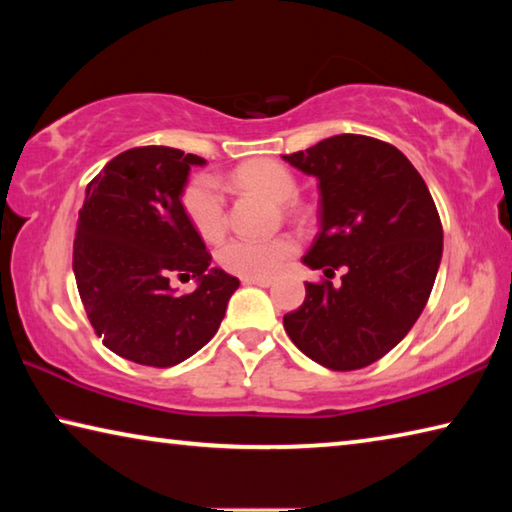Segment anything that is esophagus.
Wrapping results in <instances>:
<instances>
[{"instance_id":"obj_1","label":"esophagus","mask_w":512,"mask_h":512,"mask_svg":"<svg viewBox=\"0 0 512 512\" xmlns=\"http://www.w3.org/2000/svg\"><path fill=\"white\" fill-rule=\"evenodd\" d=\"M244 284H253V287H271L273 280L271 277H241Z\"/></svg>"}]
</instances>
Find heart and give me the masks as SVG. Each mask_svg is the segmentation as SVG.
Here are the masks:
<instances>
[{"label":"heart","instance_id":"obj_1","mask_svg":"<svg viewBox=\"0 0 512 512\" xmlns=\"http://www.w3.org/2000/svg\"><path fill=\"white\" fill-rule=\"evenodd\" d=\"M232 183L264 196L275 205L289 203L298 192L289 169L273 160H253L232 171ZM183 210L189 223L205 241H219L228 228L219 183L212 176H196L183 189ZM296 253V239L275 235L266 239H230L219 248L216 259L228 273L241 277H268L280 271Z\"/></svg>","mask_w":512,"mask_h":512}]
</instances>
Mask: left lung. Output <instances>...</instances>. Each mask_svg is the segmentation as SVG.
I'll return each instance as SVG.
<instances>
[{
  "mask_svg": "<svg viewBox=\"0 0 512 512\" xmlns=\"http://www.w3.org/2000/svg\"><path fill=\"white\" fill-rule=\"evenodd\" d=\"M318 180L320 232L302 257L341 282H305V302L284 316L300 352L329 370H359L384 357L420 318L443 257L436 203L393 144L334 135L282 155Z\"/></svg>",
  "mask_w": 512,
  "mask_h": 512,
  "instance_id": "8db88e82",
  "label": "left lung"
}]
</instances>
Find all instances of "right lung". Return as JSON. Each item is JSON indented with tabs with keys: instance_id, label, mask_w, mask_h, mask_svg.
<instances>
[{
	"instance_id": "right-lung-1",
	"label": "right lung",
	"mask_w": 512,
	"mask_h": 512,
	"mask_svg": "<svg viewBox=\"0 0 512 512\" xmlns=\"http://www.w3.org/2000/svg\"><path fill=\"white\" fill-rule=\"evenodd\" d=\"M205 160L169 146L112 158L85 189L74 239V277L103 345L140 366L169 368L212 339L239 280L212 255L183 210L189 169ZM171 276H196L180 297Z\"/></svg>"
}]
</instances>
